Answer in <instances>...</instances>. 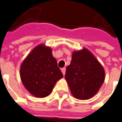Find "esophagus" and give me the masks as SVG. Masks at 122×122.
<instances>
[{
	"label": "esophagus",
	"instance_id": "1",
	"mask_svg": "<svg viewBox=\"0 0 122 122\" xmlns=\"http://www.w3.org/2000/svg\"><path fill=\"white\" fill-rule=\"evenodd\" d=\"M61 71H62V73H63V76H65V72H66V68H63L61 69Z\"/></svg>",
	"mask_w": 122,
	"mask_h": 122
}]
</instances>
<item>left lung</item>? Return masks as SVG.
<instances>
[{
	"label": "left lung",
	"instance_id": "left-lung-1",
	"mask_svg": "<svg viewBox=\"0 0 122 122\" xmlns=\"http://www.w3.org/2000/svg\"><path fill=\"white\" fill-rule=\"evenodd\" d=\"M65 79L75 98L87 100L94 96L104 83L105 71L92 52L84 48L72 54Z\"/></svg>",
	"mask_w": 122,
	"mask_h": 122
}]
</instances>
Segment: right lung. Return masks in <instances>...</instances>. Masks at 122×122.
<instances>
[{"label":"right lung","instance_id":"obj_1","mask_svg":"<svg viewBox=\"0 0 122 122\" xmlns=\"http://www.w3.org/2000/svg\"><path fill=\"white\" fill-rule=\"evenodd\" d=\"M20 72L25 88L38 98L49 96L56 82L63 77L52 49L43 44L29 54L21 65Z\"/></svg>","mask_w":122,"mask_h":122}]
</instances>
